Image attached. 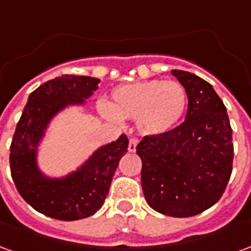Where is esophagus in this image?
I'll return each instance as SVG.
<instances>
[{"instance_id":"34e87169","label":"esophagus","mask_w":251,"mask_h":251,"mask_svg":"<svg viewBox=\"0 0 251 251\" xmlns=\"http://www.w3.org/2000/svg\"><path fill=\"white\" fill-rule=\"evenodd\" d=\"M137 144H138V140H137V138H130V140H129V147H127V151H129V152H136Z\"/></svg>"}]
</instances>
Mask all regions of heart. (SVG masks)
Returning <instances> with one entry per match:
<instances>
[{"label": "heart", "instance_id": "b5f03b06", "mask_svg": "<svg viewBox=\"0 0 251 251\" xmlns=\"http://www.w3.org/2000/svg\"><path fill=\"white\" fill-rule=\"evenodd\" d=\"M187 109V91L179 82L151 79L113 90L103 110L113 120H134L140 133L163 136L179 124Z\"/></svg>", "mask_w": 251, "mask_h": 251}]
</instances>
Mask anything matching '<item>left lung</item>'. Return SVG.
Instances as JSON below:
<instances>
[{
    "instance_id": "obj_1",
    "label": "left lung",
    "mask_w": 251,
    "mask_h": 251,
    "mask_svg": "<svg viewBox=\"0 0 251 251\" xmlns=\"http://www.w3.org/2000/svg\"><path fill=\"white\" fill-rule=\"evenodd\" d=\"M188 97L185 121L137 145L148 204L164 215H198L221 199L232 171V130L214 87L195 74L172 70Z\"/></svg>"
}]
</instances>
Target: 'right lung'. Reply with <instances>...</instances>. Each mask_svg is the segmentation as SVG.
Listing matches in <instances>:
<instances>
[{
  "label": "right lung",
  "mask_w": 251,
  "mask_h": 251,
  "mask_svg": "<svg viewBox=\"0 0 251 251\" xmlns=\"http://www.w3.org/2000/svg\"><path fill=\"white\" fill-rule=\"evenodd\" d=\"M99 79L62 75L30 94L16 126L10 145V172L20 195L36 211L59 221H77L102 207L121 157L127 152V137H118L94 151L76 169L62 176L44 174L39 148L59 113L84 106L98 90Z\"/></svg>",
  "instance_id": "obj_1"
}]
</instances>
